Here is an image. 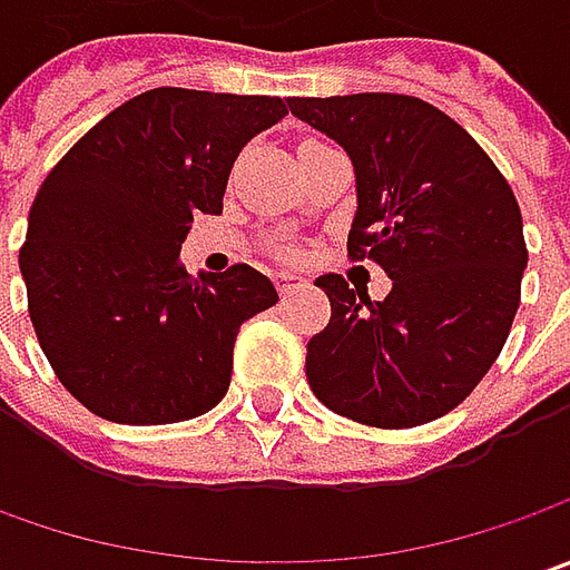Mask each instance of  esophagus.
<instances>
[{
	"instance_id": "obj_1",
	"label": "esophagus",
	"mask_w": 570,
	"mask_h": 570,
	"mask_svg": "<svg viewBox=\"0 0 570 570\" xmlns=\"http://www.w3.org/2000/svg\"><path fill=\"white\" fill-rule=\"evenodd\" d=\"M275 285H278V295L288 297V295H292V292H297V288L304 285V282H301V278H297V275H292V273H278V278H275Z\"/></svg>"
}]
</instances>
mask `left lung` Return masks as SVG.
<instances>
[{
	"mask_svg": "<svg viewBox=\"0 0 570 570\" xmlns=\"http://www.w3.org/2000/svg\"><path fill=\"white\" fill-rule=\"evenodd\" d=\"M348 151L358 212L348 259L393 278L383 301L320 275L330 323L307 342L320 403L371 428L448 415L501 355L527 269L523 218L504 174L444 110L409 95L292 98Z\"/></svg>",
	"mask_w": 570,
	"mask_h": 570,
	"instance_id": "1",
	"label": "left lung"
}]
</instances>
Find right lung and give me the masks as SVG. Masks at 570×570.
Returning a JSON list of instances; mask_svg holds the SVG:
<instances>
[{
    "mask_svg": "<svg viewBox=\"0 0 570 570\" xmlns=\"http://www.w3.org/2000/svg\"><path fill=\"white\" fill-rule=\"evenodd\" d=\"M285 114L269 95L155 88L47 174L18 263L37 342L88 412L170 425L228 393L240 323L278 295L247 263L193 278L180 244L196 212H222L240 148Z\"/></svg>",
    "mask_w": 570,
    "mask_h": 570,
    "instance_id": "obj_1",
    "label": "right lung"
}]
</instances>
